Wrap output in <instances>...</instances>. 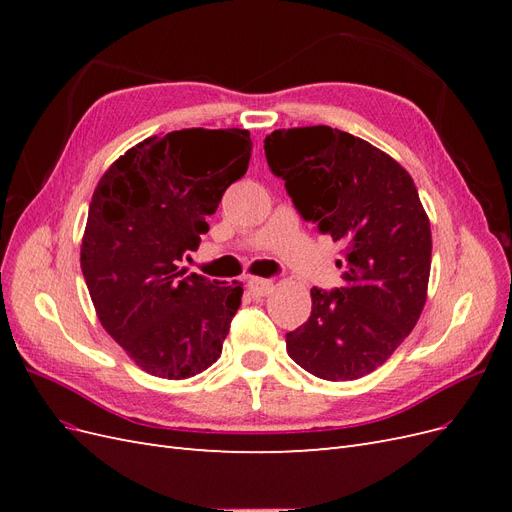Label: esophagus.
Masks as SVG:
<instances>
[{"label": "esophagus", "mask_w": 512, "mask_h": 512, "mask_svg": "<svg viewBox=\"0 0 512 512\" xmlns=\"http://www.w3.org/2000/svg\"><path fill=\"white\" fill-rule=\"evenodd\" d=\"M250 290L256 294V297H265L273 290V282L271 280H262V277H250V282H247Z\"/></svg>", "instance_id": "34e87169"}]
</instances>
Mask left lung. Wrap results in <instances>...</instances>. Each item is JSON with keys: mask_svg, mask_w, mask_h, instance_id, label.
<instances>
[{"mask_svg": "<svg viewBox=\"0 0 512 512\" xmlns=\"http://www.w3.org/2000/svg\"><path fill=\"white\" fill-rule=\"evenodd\" d=\"M271 173L294 209L344 247V284L312 288V316L286 333L290 359L322 380L380 367L423 312L431 230L412 177L363 138L329 126L265 138Z\"/></svg>", "mask_w": 512, "mask_h": 512, "instance_id": "8db88e82", "label": "left lung"}]
</instances>
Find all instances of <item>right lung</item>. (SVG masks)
I'll return each instance as SVG.
<instances>
[{
	"instance_id": "1",
	"label": "right lung",
	"mask_w": 512,
	"mask_h": 512,
	"mask_svg": "<svg viewBox=\"0 0 512 512\" xmlns=\"http://www.w3.org/2000/svg\"><path fill=\"white\" fill-rule=\"evenodd\" d=\"M250 158L247 130H179L138 143L98 183L83 277L102 327L147 374L183 380L220 359L243 286L179 265Z\"/></svg>"
}]
</instances>
